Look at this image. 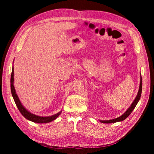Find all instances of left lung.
Wrapping results in <instances>:
<instances>
[{
    "label": "left lung",
    "instance_id": "obj_1",
    "mask_svg": "<svg viewBox=\"0 0 154 154\" xmlns=\"http://www.w3.org/2000/svg\"><path fill=\"white\" fill-rule=\"evenodd\" d=\"M140 84H139V91H138L137 95L136 96V98H134V100L132 103L131 104L128 109L124 112V113L121 116L118 117V118H115V119H109V120H99V122H100L101 123L103 124H111V123H116V122H122L126 119L128 117L130 116V114L132 113V111L134 110V109L135 108V106H137V103H139V101L140 100V96H141V92H142V78H141V75H140Z\"/></svg>",
    "mask_w": 154,
    "mask_h": 154
}]
</instances>
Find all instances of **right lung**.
Segmentation results:
<instances>
[{
  "instance_id": "1",
  "label": "right lung",
  "mask_w": 154,
  "mask_h": 154,
  "mask_svg": "<svg viewBox=\"0 0 154 154\" xmlns=\"http://www.w3.org/2000/svg\"><path fill=\"white\" fill-rule=\"evenodd\" d=\"M11 94L13 98H14V100L15 101V104H16L17 107L19 109L20 113H22L23 116L26 119H27L28 120L31 121L32 122H35V123H38V124H45V123H49V122H51L54 121V119H56L61 114L62 110L59 111L58 113L53 115V116H37V115L33 114L28 111L24 107V106L22 105V103L20 100L19 97L16 93V91H15V87H14V66L12 67V72L11 75Z\"/></svg>"
}]
</instances>
